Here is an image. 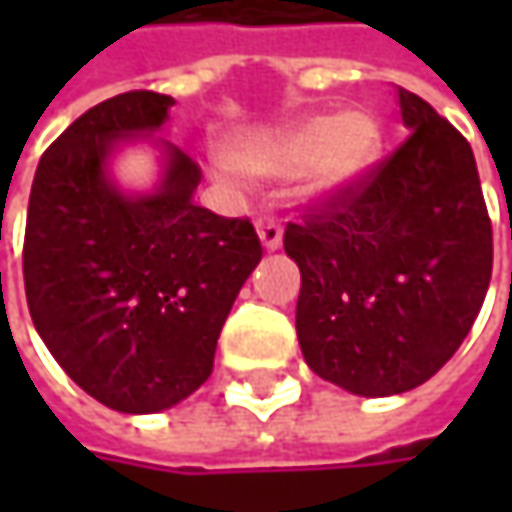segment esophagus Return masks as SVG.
<instances>
[{"mask_svg": "<svg viewBox=\"0 0 512 512\" xmlns=\"http://www.w3.org/2000/svg\"><path fill=\"white\" fill-rule=\"evenodd\" d=\"M256 230H259V239H262L265 250H279V247H282V225H279L273 216L259 219V222H256Z\"/></svg>", "mask_w": 512, "mask_h": 512, "instance_id": "esophagus-1", "label": "esophagus"}]
</instances>
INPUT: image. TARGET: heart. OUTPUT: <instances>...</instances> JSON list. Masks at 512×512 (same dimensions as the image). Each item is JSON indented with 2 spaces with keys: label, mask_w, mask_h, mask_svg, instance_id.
<instances>
[{
  "label": "heart",
  "mask_w": 512,
  "mask_h": 512,
  "mask_svg": "<svg viewBox=\"0 0 512 512\" xmlns=\"http://www.w3.org/2000/svg\"><path fill=\"white\" fill-rule=\"evenodd\" d=\"M382 153V128L367 110L307 116L259 145H247L236 165L250 176H290L307 170L313 196H333L373 168Z\"/></svg>",
  "instance_id": "obj_1"
}]
</instances>
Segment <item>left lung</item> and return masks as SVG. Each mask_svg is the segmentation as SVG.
<instances>
[{"instance_id": "obj_1", "label": "left lung", "mask_w": 512, "mask_h": 512, "mask_svg": "<svg viewBox=\"0 0 512 512\" xmlns=\"http://www.w3.org/2000/svg\"><path fill=\"white\" fill-rule=\"evenodd\" d=\"M410 136L362 179L287 225L302 270L305 362L356 396H396L442 370L482 310L493 227L473 150L399 88Z\"/></svg>"}]
</instances>
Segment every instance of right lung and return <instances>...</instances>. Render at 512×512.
Instances as JSON below:
<instances>
[{"mask_svg": "<svg viewBox=\"0 0 512 512\" xmlns=\"http://www.w3.org/2000/svg\"><path fill=\"white\" fill-rule=\"evenodd\" d=\"M173 96L130 90L82 113L39 159L22 250L30 319L88 396L159 413L207 382L227 313L262 259L250 219L193 202L199 165L159 139L162 182L125 193L119 142L159 130Z\"/></svg>", "mask_w": 512, "mask_h": 512, "instance_id": "1", "label": "right lung"}]
</instances>
